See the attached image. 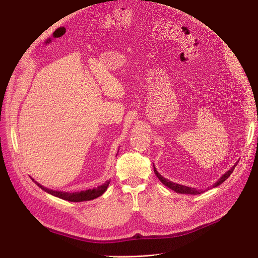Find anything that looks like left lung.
<instances>
[{"instance_id": "8db88e82", "label": "left lung", "mask_w": 258, "mask_h": 258, "mask_svg": "<svg viewBox=\"0 0 258 258\" xmlns=\"http://www.w3.org/2000/svg\"><path fill=\"white\" fill-rule=\"evenodd\" d=\"M237 163H238V161L234 164V166H232L227 172H225V173L222 175V177L219 179V181L216 182L214 185H212V187L219 186V185H221L224 181H226V180L230 177V174H231L232 171L234 170V168H235V166L237 165ZM154 171H155L156 175L158 177V179H159L162 183H163L165 186H167L168 188L171 189V190H173V191H175V192H178V194H184V195H194V196L204 192V191H202V190H198V189H196V188H191V187H188V186L180 185V184L173 183V182H171V181L165 179L164 177H162V175L157 171V169H156L155 166H154Z\"/></svg>"}]
</instances>
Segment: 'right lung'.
<instances>
[{"mask_svg": "<svg viewBox=\"0 0 258 258\" xmlns=\"http://www.w3.org/2000/svg\"><path fill=\"white\" fill-rule=\"evenodd\" d=\"M32 179V178H31ZM32 181L39 187L42 188L44 191L54 196L57 197L59 199L69 201V202H85V201H91L96 199L100 196H102L104 194V191L107 189L108 184H110V181H106L104 184L95 187L93 189H88V190H84V191H77V192H66V191H57V190H52V189H48L44 186L40 185L39 183H37L36 181H34V179H32Z\"/></svg>", "mask_w": 258, "mask_h": 258, "instance_id": "obj_1", "label": "right lung"}]
</instances>
